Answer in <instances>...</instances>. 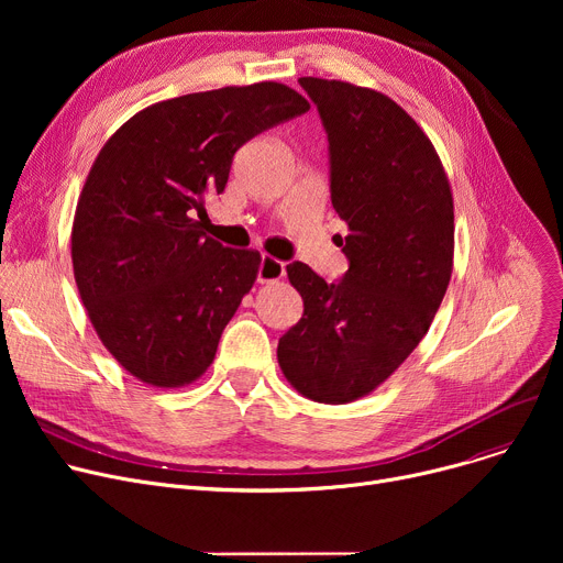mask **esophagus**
Returning <instances> with one entry per match:
<instances>
[{
	"mask_svg": "<svg viewBox=\"0 0 563 563\" xmlns=\"http://www.w3.org/2000/svg\"><path fill=\"white\" fill-rule=\"evenodd\" d=\"M285 276V264L272 255H262L260 260V269H257V280L260 283H276Z\"/></svg>",
	"mask_w": 563,
	"mask_h": 563,
	"instance_id": "34e87169",
	"label": "esophagus"
}]
</instances>
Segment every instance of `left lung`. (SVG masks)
<instances>
[{
  "label": "left lung",
  "instance_id": "1",
  "mask_svg": "<svg viewBox=\"0 0 563 563\" xmlns=\"http://www.w3.org/2000/svg\"><path fill=\"white\" fill-rule=\"evenodd\" d=\"M329 134L331 200L349 272L287 264L303 317L278 340L289 386L319 404L374 393L427 335L454 266V198L431 139L388 96L301 77Z\"/></svg>",
  "mask_w": 563,
  "mask_h": 563
}]
</instances>
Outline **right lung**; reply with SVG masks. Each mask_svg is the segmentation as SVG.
Wrapping results in <instances>:
<instances>
[{"mask_svg":"<svg viewBox=\"0 0 563 563\" xmlns=\"http://www.w3.org/2000/svg\"><path fill=\"white\" fill-rule=\"evenodd\" d=\"M308 109L278 81L223 86L145 107L102 145L77 200L73 272L98 338L147 386L183 388L212 365L262 257L221 246L196 217L249 139Z\"/></svg>","mask_w":563,"mask_h":563,"instance_id":"obj_1","label":"right lung"}]
</instances>
